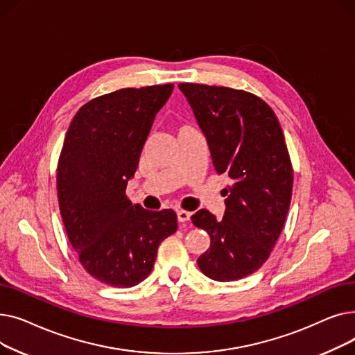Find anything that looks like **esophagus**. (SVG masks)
I'll return each instance as SVG.
<instances>
[{
  "label": "esophagus",
  "mask_w": 355,
  "mask_h": 355,
  "mask_svg": "<svg viewBox=\"0 0 355 355\" xmlns=\"http://www.w3.org/2000/svg\"><path fill=\"white\" fill-rule=\"evenodd\" d=\"M190 217H191V213H190V211H185V210H178V211H177V218H178V221H181V223L189 221Z\"/></svg>",
  "instance_id": "obj_1"
}]
</instances>
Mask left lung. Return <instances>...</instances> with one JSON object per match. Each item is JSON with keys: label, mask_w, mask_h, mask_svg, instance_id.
<instances>
[{"label": "left lung", "mask_w": 355, "mask_h": 355, "mask_svg": "<svg viewBox=\"0 0 355 355\" xmlns=\"http://www.w3.org/2000/svg\"><path fill=\"white\" fill-rule=\"evenodd\" d=\"M178 87L207 138L216 171L232 180L221 220L204 209L191 216L211 239L197 265L213 281H239L266 262L289 210L293 171L282 128L253 93L197 83Z\"/></svg>", "instance_id": "8db88e82"}]
</instances>
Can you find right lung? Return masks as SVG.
<instances>
[{"mask_svg": "<svg viewBox=\"0 0 355 355\" xmlns=\"http://www.w3.org/2000/svg\"><path fill=\"white\" fill-rule=\"evenodd\" d=\"M173 89L170 83L107 93L83 105L67 129L55 178L63 225L82 266L110 286L142 282L161 241L177 230L174 210L148 211L125 194Z\"/></svg>", "mask_w": 355, "mask_h": 355, "instance_id": "right-lung-1", "label": "right lung"}]
</instances>
